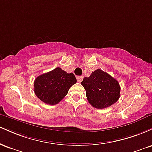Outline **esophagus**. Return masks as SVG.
<instances>
[{
	"label": "esophagus",
	"mask_w": 152,
	"mask_h": 152,
	"mask_svg": "<svg viewBox=\"0 0 152 152\" xmlns=\"http://www.w3.org/2000/svg\"><path fill=\"white\" fill-rule=\"evenodd\" d=\"M76 79H77V81H78V82H81L82 81V80H83V76H77V77H76Z\"/></svg>",
	"instance_id": "obj_1"
}]
</instances>
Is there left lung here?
<instances>
[{
    "label": "left lung",
    "instance_id": "1",
    "mask_svg": "<svg viewBox=\"0 0 152 152\" xmlns=\"http://www.w3.org/2000/svg\"><path fill=\"white\" fill-rule=\"evenodd\" d=\"M87 100L96 109H105L116 103L120 97L119 83L106 72L97 69L81 82Z\"/></svg>",
    "mask_w": 152,
    "mask_h": 152
}]
</instances>
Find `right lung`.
<instances>
[{"mask_svg": "<svg viewBox=\"0 0 152 152\" xmlns=\"http://www.w3.org/2000/svg\"><path fill=\"white\" fill-rule=\"evenodd\" d=\"M76 81L74 74H68L61 68H56L35 79L34 92L43 102L55 105L64 98Z\"/></svg>", "mask_w": 152, "mask_h": 152, "instance_id": "add662e5", "label": "right lung"}]
</instances>
